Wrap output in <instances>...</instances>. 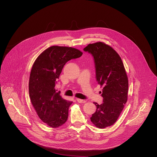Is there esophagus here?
Listing matches in <instances>:
<instances>
[{"instance_id":"34e87169","label":"esophagus","mask_w":157,"mask_h":157,"mask_svg":"<svg viewBox=\"0 0 157 157\" xmlns=\"http://www.w3.org/2000/svg\"><path fill=\"white\" fill-rule=\"evenodd\" d=\"M76 101H78V102L79 103H84L85 102V101L83 100V99H76Z\"/></svg>"}]
</instances>
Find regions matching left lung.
I'll list each match as a JSON object with an SVG mask.
<instances>
[{
	"label": "left lung",
	"mask_w": 157,
	"mask_h": 157,
	"mask_svg": "<svg viewBox=\"0 0 157 157\" xmlns=\"http://www.w3.org/2000/svg\"><path fill=\"white\" fill-rule=\"evenodd\" d=\"M94 58L96 78L103 87V102L96 106L91 122L99 128L113 125L119 118L127 101L128 78L118 53L102 42L89 44L83 49Z\"/></svg>",
	"instance_id": "left-lung-1"
}]
</instances>
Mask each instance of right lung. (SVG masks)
<instances>
[{"mask_svg":"<svg viewBox=\"0 0 157 157\" xmlns=\"http://www.w3.org/2000/svg\"><path fill=\"white\" fill-rule=\"evenodd\" d=\"M71 47L53 46L41 53L35 60L29 79V96L39 118L52 128L64 124L73 102L63 99L55 85L65 64L82 56Z\"/></svg>","mask_w":157,"mask_h":157,"instance_id":"obj_1","label":"right lung"}]
</instances>
